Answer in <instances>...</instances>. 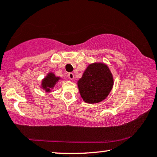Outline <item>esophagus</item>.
I'll return each instance as SVG.
<instances>
[{
	"label": "esophagus",
	"mask_w": 157,
	"mask_h": 157,
	"mask_svg": "<svg viewBox=\"0 0 157 157\" xmlns=\"http://www.w3.org/2000/svg\"><path fill=\"white\" fill-rule=\"evenodd\" d=\"M68 78H69L71 80H73V79L74 78V74H73V73H68Z\"/></svg>",
	"instance_id": "obj_1"
}]
</instances>
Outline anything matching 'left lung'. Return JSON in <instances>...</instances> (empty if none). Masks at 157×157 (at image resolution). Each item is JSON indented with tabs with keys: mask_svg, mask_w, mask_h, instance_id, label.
Returning <instances> with one entry per match:
<instances>
[{
	"mask_svg": "<svg viewBox=\"0 0 157 157\" xmlns=\"http://www.w3.org/2000/svg\"><path fill=\"white\" fill-rule=\"evenodd\" d=\"M113 85V78L108 66L94 63L86 68L78 81L81 98L89 104H96L105 99Z\"/></svg>",
	"mask_w": 157,
	"mask_h": 157,
	"instance_id": "left-lung-1",
	"label": "left lung"
}]
</instances>
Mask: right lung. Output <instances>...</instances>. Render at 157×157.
I'll use <instances>...</instances> for the list:
<instances>
[{
  "label": "right lung",
  "mask_w": 157,
  "mask_h": 157,
  "mask_svg": "<svg viewBox=\"0 0 157 157\" xmlns=\"http://www.w3.org/2000/svg\"><path fill=\"white\" fill-rule=\"evenodd\" d=\"M59 79L60 77H56L53 73H49L46 78L42 81L41 86L43 89L46 90V92H50L51 89L54 87L55 84L59 81Z\"/></svg>",
  "instance_id": "obj_1"
}]
</instances>
